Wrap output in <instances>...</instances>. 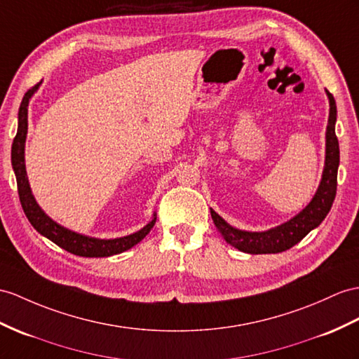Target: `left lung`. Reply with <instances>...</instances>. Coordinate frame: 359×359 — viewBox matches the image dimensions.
Wrapping results in <instances>:
<instances>
[{
	"label": "left lung",
	"mask_w": 359,
	"mask_h": 359,
	"mask_svg": "<svg viewBox=\"0 0 359 359\" xmlns=\"http://www.w3.org/2000/svg\"><path fill=\"white\" fill-rule=\"evenodd\" d=\"M329 120L326 128V160L320 186L313 195L311 203L302 212L287 222L274 226L266 231H245L238 230L226 224L213 208H210L212 219L217 231L221 233L226 243L238 248L239 251L250 255H271V252H282L299 243L311 230L317 229L327 216L329 210L334 204L337 195V173L339 165V146L335 134L337 121V104L335 99L329 91Z\"/></svg>",
	"instance_id": "1"
}]
</instances>
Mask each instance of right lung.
I'll return each instance as SVG.
<instances>
[{
	"label": "right lung",
	"mask_w": 359,
	"mask_h": 359,
	"mask_svg": "<svg viewBox=\"0 0 359 359\" xmlns=\"http://www.w3.org/2000/svg\"><path fill=\"white\" fill-rule=\"evenodd\" d=\"M38 85H34L32 90L24 94L20 112H18V133L13 138L12 144V168L16 177V184H18V195L25 216L30 221V224L34 226V230L46 236L47 239L55 242L57 247L64 248L65 251L72 252L76 256L82 257H109L114 255H120L146 238V234L152 230L155 225L156 216L154 213V219L144 225L142 230L133 233L129 236H123V238L117 239H95L90 238V236L79 234L76 231H72L65 229V226L59 225L51 219L50 216L43 213V210L38 205L36 199L32 195V189L29 184L27 172H25V160H24V147H25V138H27V112H29V102L32 95L36 93Z\"/></svg>",
	"instance_id": "1"
}]
</instances>
